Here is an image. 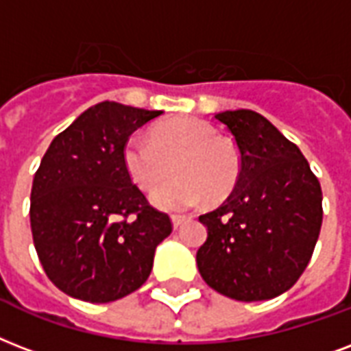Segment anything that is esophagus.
<instances>
[{
	"mask_svg": "<svg viewBox=\"0 0 351 351\" xmlns=\"http://www.w3.org/2000/svg\"><path fill=\"white\" fill-rule=\"evenodd\" d=\"M187 219L189 217H186V215H173V226H175V228H178V226H182V224L186 223Z\"/></svg>",
	"mask_w": 351,
	"mask_h": 351,
	"instance_id": "obj_1",
	"label": "esophagus"
}]
</instances>
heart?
Wrapping results in <instances>:
<instances>
[{
    "label": "heart",
    "mask_w": 351,
    "mask_h": 351,
    "mask_svg": "<svg viewBox=\"0 0 351 351\" xmlns=\"http://www.w3.org/2000/svg\"><path fill=\"white\" fill-rule=\"evenodd\" d=\"M123 164L143 191L156 187L173 167L175 178L151 197L167 211L189 210L204 199L210 204L221 202L234 191L241 175V154L234 141L195 117L158 123L149 140L132 136L123 149Z\"/></svg>",
    "instance_id": "obj_1"
}]
</instances>
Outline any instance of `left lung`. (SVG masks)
I'll use <instances>...</instances> for the list:
<instances>
[{"label": "left lung", "mask_w": 351, "mask_h": 351, "mask_svg": "<svg viewBox=\"0 0 351 351\" xmlns=\"http://www.w3.org/2000/svg\"><path fill=\"white\" fill-rule=\"evenodd\" d=\"M241 154L235 189L200 215V276L241 302L276 298L298 282L322 226V189L300 149L252 110L215 114Z\"/></svg>", "instance_id": "8db88e82"}]
</instances>
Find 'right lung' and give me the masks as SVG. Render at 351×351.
<instances>
[{
  "label": "right lung",
  "instance_id": "obj_1",
  "mask_svg": "<svg viewBox=\"0 0 351 351\" xmlns=\"http://www.w3.org/2000/svg\"><path fill=\"white\" fill-rule=\"evenodd\" d=\"M162 110L104 101L51 141L31 189V232L45 274L62 293L93 304L119 300L151 274L173 232L167 213L132 184L123 149Z\"/></svg>",
  "mask_w": 351,
  "mask_h": 351
}]
</instances>
